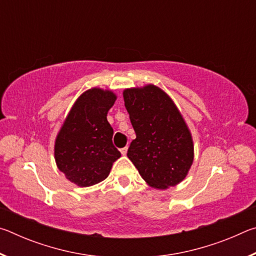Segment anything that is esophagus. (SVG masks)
Returning a JSON list of instances; mask_svg holds the SVG:
<instances>
[{"mask_svg": "<svg viewBox=\"0 0 256 256\" xmlns=\"http://www.w3.org/2000/svg\"><path fill=\"white\" fill-rule=\"evenodd\" d=\"M120 151V154H122L123 156H125V154H126V152H128V146H124V148H122Z\"/></svg>", "mask_w": 256, "mask_h": 256, "instance_id": "obj_1", "label": "esophagus"}]
</instances>
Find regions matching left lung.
Instances as JSON below:
<instances>
[{
	"label": "left lung",
	"mask_w": 256,
	"mask_h": 256,
	"mask_svg": "<svg viewBox=\"0 0 256 256\" xmlns=\"http://www.w3.org/2000/svg\"><path fill=\"white\" fill-rule=\"evenodd\" d=\"M136 138L128 157L151 188L166 190L183 180L194 159L190 132L178 108L158 86L123 92Z\"/></svg>",
	"instance_id": "left-lung-1"
}]
</instances>
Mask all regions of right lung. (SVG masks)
<instances>
[{"label": "right lung", "instance_id": "1", "mask_svg": "<svg viewBox=\"0 0 256 256\" xmlns=\"http://www.w3.org/2000/svg\"><path fill=\"white\" fill-rule=\"evenodd\" d=\"M116 94L92 88L76 99L56 136L54 156L58 170L81 188L99 183L110 175L120 152L112 144L107 112Z\"/></svg>", "mask_w": 256, "mask_h": 256}]
</instances>
